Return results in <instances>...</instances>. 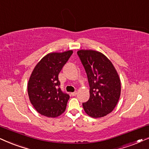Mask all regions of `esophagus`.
Returning a JSON list of instances; mask_svg holds the SVG:
<instances>
[{
	"mask_svg": "<svg viewBox=\"0 0 149 149\" xmlns=\"http://www.w3.org/2000/svg\"><path fill=\"white\" fill-rule=\"evenodd\" d=\"M77 91L74 92V93H71V95H72V96H75V95H77Z\"/></svg>",
	"mask_w": 149,
	"mask_h": 149,
	"instance_id": "34e87169",
	"label": "esophagus"
}]
</instances>
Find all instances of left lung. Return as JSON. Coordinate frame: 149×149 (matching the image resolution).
Listing matches in <instances>:
<instances>
[{"instance_id":"left-lung-1","label":"left lung","mask_w":149,"mask_h":149,"mask_svg":"<svg viewBox=\"0 0 149 149\" xmlns=\"http://www.w3.org/2000/svg\"><path fill=\"white\" fill-rule=\"evenodd\" d=\"M87 74L90 98L83 103L86 113L100 118L111 113L121 95V81L112 62L104 54L93 49L77 51Z\"/></svg>"}]
</instances>
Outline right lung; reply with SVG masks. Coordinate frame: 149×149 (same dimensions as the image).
<instances>
[{
	"instance_id": "right-lung-1",
	"label": "right lung",
	"mask_w": 149,
	"mask_h": 149,
	"mask_svg": "<svg viewBox=\"0 0 149 149\" xmlns=\"http://www.w3.org/2000/svg\"><path fill=\"white\" fill-rule=\"evenodd\" d=\"M73 53L72 50L49 53L33 70L27 84L31 104L42 115L56 117L65 111L69 95L60 88L58 74Z\"/></svg>"
}]
</instances>
